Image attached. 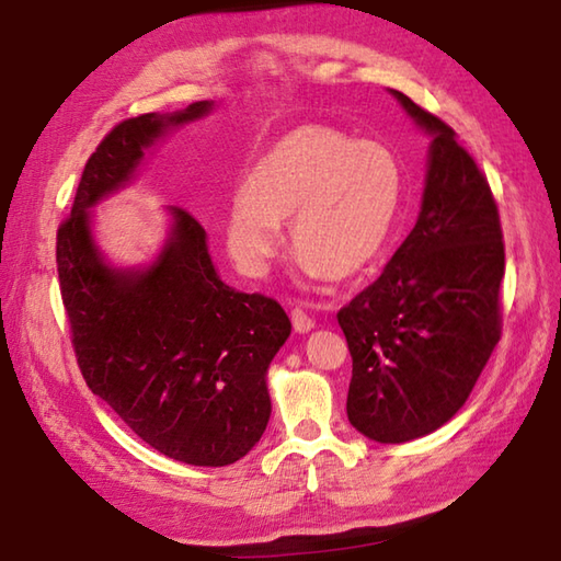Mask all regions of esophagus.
I'll return each instance as SVG.
<instances>
[{
  "mask_svg": "<svg viewBox=\"0 0 561 561\" xmlns=\"http://www.w3.org/2000/svg\"><path fill=\"white\" fill-rule=\"evenodd\" d=\"M291 323H294V331H299V333H307V331H311L313 329V319L311 316L304 311L301 307H297L291 311Z\"/></svg>",
  "mask_w": 561,
  "mask_h": 561,
  "instance_id": "34e87169",
  "label": "esophagus"
}]
</instances>
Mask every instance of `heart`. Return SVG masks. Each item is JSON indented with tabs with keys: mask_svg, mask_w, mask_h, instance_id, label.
Here are the masks:
<instances>
[{
	"mask_svg": "<svg viewBox=\"0 0 561 561\" xmlns=\"http://www.w3.org/2000/svg\"><path fill=\"white\" fill-rule=\"evenodd\" d=\"M404 206V169L390 147L333 127L289 131L260 159L230 203L228 250L260 277L284 242L282 222L313 279H345L380 257Z\"/></svg>",
	"mask_w": 561,
	"mask_h": 561,
	"instance_id": "b5f03b06",
	"label": "heart"
}]
</instances>
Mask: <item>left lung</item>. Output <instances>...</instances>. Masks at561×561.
Instances as JSON below:
<instances>
[{"mask_svg": "<svg viewBox=\"0 0 561 561\" xmlns=\"http://www.w3.org/2000/svg\"><path fill=\"white\" fill-rule=\"evenodd\" d=\"M392 95L434 135L422 213L380 277L339 311L353 358L345 410L380 444L412 442L461 410L501 341L505 274L485 174L444 119Z\"/></svg>", "mask_w": 561, "mask_h": 561, "instance_id": "left-lung-1", "label": "left lung"}]
</instances>
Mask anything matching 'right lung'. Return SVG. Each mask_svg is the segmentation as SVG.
<instances>
[{"instance_id": "obj_1", "label": "right lung", "mask_w": 561, "mask_h": 561, "mask_svg": "<svg viewBox=\"0 0 561 561\" xmlns=\"http://www.w3.org/2000/svg\"><path fill=\"white\" fill-rule=\"evenodd\" d=\"M210 107L203 100L112 127L56 236L60 299L88 387L151 449L191 466L236 463L260 442L272 412L264 375L289 339V316L220 282L206 228L188 210L171 208V238L149 270L115 272L90 238L88 208L129 181L151 141Z\"/></svg>"}]
</instances>
